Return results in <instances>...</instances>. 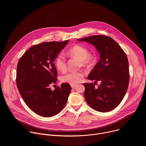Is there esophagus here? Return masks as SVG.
<instances>
[{
    "label": "esophagus",
    "mask_w": 146,
    "mask_h": 146,
    "mask_svg": "<svg viewBox=\"0 0 146 146\" xmlns=\"http://www.w3.org/2000/svg\"><path fill=\"white\" fill-rule=\"evenodd\" d=\"M70 86H71V87H72V88H74L77 85H76V84H71Z\"/></svg>",
    "instance_id": "1"
}]
</instances>
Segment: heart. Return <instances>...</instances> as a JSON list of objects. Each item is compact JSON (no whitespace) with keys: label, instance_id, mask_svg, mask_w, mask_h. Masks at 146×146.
Segmentation results:
<instances>
[{"label":"heart","instance_id":"1","mask_svg":"<svg viewBox=\"0 0 146 146\" xmlns=\"http://www.w3.org/2000/svg\"><path fill=\"white\" fill-rule=\"evenodd\" d=\"M66 54L70 56H75L81 60L83 66L90 65L93 60V56L89 54L88 49L82 45L76 44L69 48ZM55 65L56 68L64 72L66 69V59L63 54H59L55 60ZM84 72L82 71L70 72L61 76V81L64 82L75 84L80 82L84 77Z\"/></svg>","mask_w":146,"mask_h":146}]
</instances>
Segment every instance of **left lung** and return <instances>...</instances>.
Here are the masks:
<instances>
[{
    "instance_id": "1",
    "label": "left lung",
    "mask_w": 146,
    "mask_h": 146,
    "mask_svg": "<svg viewBox=\"0 0 146 146\" xmlns=\"http://www.w3.org/2000/svg\"><path fill=\"white\" fill-rule=\"evenodd\" d=\"M77 40L92 44L100 55V60L87 78L95 80V84L98 80L101 83L98 89L92 83H84L85 99L98 111H110L121 103L128 87L129 71L127 55L115 41L107 36L94 35Z\"/></svg>"
}]
</instances>
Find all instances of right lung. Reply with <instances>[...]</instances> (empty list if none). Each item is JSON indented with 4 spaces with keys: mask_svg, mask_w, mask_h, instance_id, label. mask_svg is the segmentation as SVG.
I'll list each match as a JSON object with an SVG mask.
<instances>
[{
    "mask_svg": "<svg viewBox=\"0 0 146 146\" xmlns=\"http://www.w3.org/2000/svg\"><path fill=\"white\" fill-rule=\"evenodd\" d=\"M69 41L35 45L18 61L16 76L18 90L29 108L40 116H54L67 103L72 90L69 84L62 83L54 91L50 86L57 81V71L53 62Z\"/></svg>",
    "mask_w": 146,
    "mask_h": 146,
    "instance_id": "1",
    "label": "right lung"
}]
</instances>
